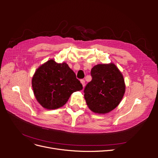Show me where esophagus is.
I'll return each instance as SVG.
<instances>
[{
  "label": "esophagus",
  "instance_id": "34e87169",
  "mask_svg": "<svg viewBox=\"0 0 158 158\" xmlns=\"http://www.w3.org/2000/svg\"><path fill=\"white\" fill-rule=\"evenodd\" d=\"M80 82H81V83H82L83 87H84L85 86V80H81Z\"/></svg>",
  "mask_w": 158,
  "mask_h": 158
}]
</instances>
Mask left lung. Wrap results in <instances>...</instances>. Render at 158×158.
Segmentation results:
<instances>
[{
	"label": "left lung",
	"instance_id": "8db88e82",
	"mask_svg": "<svg viewBox=\"0 0 158 158\" xmlns=\"http://www.w3.org/2000/svg\"><path fill=\"white\" fill-rule=\"evenodd\" d=\"M91 80L84 88V98L94 113L105 114L120 103L125 92L122 73L113 63L99 64L91 70Z\"/></svg>",
	"mask_w": 158,
	"mask_h": 158
}]
</instances>
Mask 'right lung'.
<instances>
[{
    "label": "right lung",
    "mask_w": 158,
    "mask_h": 158,
    "mask_svg": "<svg viewBox=\"0 0 158 158\" xmlns=\"http://www.w3.org/2000/svg\"><path fill=\"white\" fill-rule=\"evenodd\" d=\"M31 84L37 101L47 109L63 107L72 94L83 88L67 64L56 63L52 59L36 70Z\"/></svg>",
    "instance_id": "1"
}]
</instances>
